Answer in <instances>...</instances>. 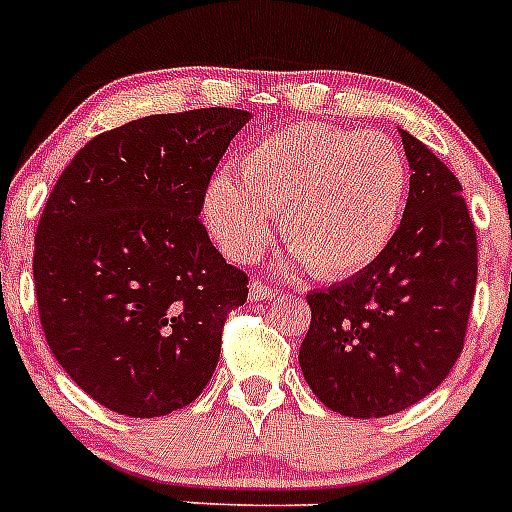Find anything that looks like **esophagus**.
<instances>
[{"label":"esophagus","mask_w":512,"mask_h":512,"mask_svg":"<svg viewBox=\"0 0 512 512\" xmlns=\"http://www.w3.org/2000/svg\"><path fill=\"white\" fill-rule=\"evenodd\" d=\"M248 297H251V302H264V300H271V297H274V289H271L269 284L256 282V279H253V282L248 284Z\"/></svg>","instance_id":"34e87169"}]
</instances>
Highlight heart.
Instances as JSON below:
<instances>
[{"mask_svg": "<svg viewBox=\"0 0 512 512\" xmlns=\"http://www.w3.org/2000/svg\"><path fill=\"white\" fill-rule=\"evenodd\" d=\"M235 182L215 176L202 212L217 246L256 259L279 215L292 266L320 279L366 269L390 246L408 197V169L387 135L300 122L248 148Z\"/></svg>", "mask_w": 512, "mask_h": 512, "instance_id": "1", "label": "heart"}]
</instances>
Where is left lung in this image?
<instances>
[{"instance_id":"obj_1","label":"left lung","mask_w":512,"mask_h":512,"mask_svg":"<svg viewBox=\"0 0 512 512\" xmlns=\"http://www.w3.org/2000/svg\"><path fill=\"white\" fill-rule=\"evenodd\" d=\"M400 138L413 174L390 246L346 282L307 295L302 377L348 418L400 413L449 377L477 287V233L459 179L418 138Z\"/></svg>"}]
</instances>
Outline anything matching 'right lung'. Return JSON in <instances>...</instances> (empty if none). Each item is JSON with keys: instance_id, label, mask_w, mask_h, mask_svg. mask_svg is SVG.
Here are the masks:
<instances>
[{"instance_id": "right-lung-1", "label": "right lung", "mask_w": 512, "mask_h": 512, "mask_svg": "<svg viewBox=\"0 0 512 512\" xmlns=\"http://www.w3.org/2000/svg\"><path fill=\"white\" fill-rule=\"evenodd\" d=\"M248 120L210 107L125 122L89 140L45 202L33 259L45 341L112 413L158 418L212 379L248 279L212 246L200 212Z\"/></svg>"}]
</instances>
